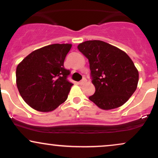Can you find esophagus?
<instances>
[{
	"label": "esophagus",
	"mask_w": 158,
	"mask_h": 158,
	"mask_svg": "<svg viewBox=\"0 0 158 158\" xmlns=\"http://www.w3.org/2000/svg\"><path fill=\"white\" fill-rule=\"evenodd\" d=\"M86 81H87V79H85V78H83V79H82V80H81L80 81H79V85H84L85 83L86 82Z\"/></svg>",
	"instance_id": "obj_1"
}]
</instances>
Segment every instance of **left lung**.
Masks as SVG:
<instances>
[{
  "label": "left lung",
  "mask_w": 158,
  "mask_h": 158,
  "mask_svg": "<svg viewBox=\"0 0 158 158\" xmlns=\"http://www.w3.org/2000/svg\"><path fill=\"white\" fill-rule=\"evenodd\" d=\"M88 59L90 77L96 91L89 99L103 110L126 103L137 88L138 71L124 51L101 40H88L78 45Z\"/></svg>",
  "instance_id": "obj_1"
}]
</instances>
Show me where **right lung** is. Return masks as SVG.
<instances>
[{"mask_svg": "<svg viewBox=\"0 0 158 158\" xmlns=\"http://www.w3.org/2000/svg\"><path fill=\"white\" fill-rule=\"evenodd\" d=\"M71 44H52L34 51L16 70L17 87L28 105L37 111L49 112L67 99L73 84L64 67Z\"/></svg>", "mask_w": 158, "mask_h": 158, "instance_id": "add662e5", "label": "right lung"}]
</instances>
